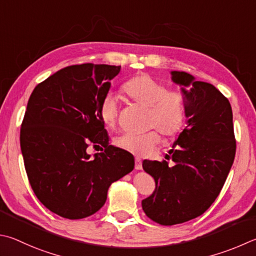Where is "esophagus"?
<instances>
[{
    "instance_id": "34e87169",
    "label": "esophagus",
    "mask_w": 256,
    "mask_h": 256,
    "mask_svg": "<svg viewBox=\"0 0 256 256\" xmlns=\"http://www.w3.org/2000/svg\"><path fill=\"white\" fill-rule=\"evenodd\" d=\"M136 170H141L142 169V161L138 158H136Z\"/></svg>"
}]
</instances>
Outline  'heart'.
I'll list each match as a JSON object with an SVG mask.
<instances>
[{
  "instance_id": "heart-1",
  "label": "heart",
  "mask_w": 256,
  "mask_h": 256,
  "mask_svg": "<svg viewBox=\"0 0 256 256\" xmlns=\"http://www.w3.org/2000/svg\"><path fill=\"white\" fill-rule=\"evenodd\" d=\"M130 98L148 108V124L156 128L162 136H176L184 124V105L180 92L168 90L164 82L154 80L146 74H140L125 82L123 87ZM100 118L108 128H114L118 120V98L112 92L106 95L100 103ZM160 142L159 133H124L115 138V144L125 151L136 156L151 153Z\"/></svg>"
}]
</instances>
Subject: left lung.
I'll return each mask as SVG.
<instances>
[{
  "label": "left lung",
  "mask_w": 256,
  "mask_h": 256,
  "mask_svg": "<svg viewBox=\"0 0 256 256\" xmlns=\"http://www.w3.org/2000/svg\"><path fill=\"white\" fill-rule=\"evenodd\" d=\"M181 87L184 128L166 154L172 164L143 160L142 166L156 181V189L142 200L148 218L176 225L202 215L218 197L234 162L236 142L228 100L209 82L184 72H170Z\"/></svg>",
  "instance_id": "1"
}]
</instances>
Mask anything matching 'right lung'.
Instances as JSON below:
<instances>
[{"label":"right lung","instance_id":"1","mask_svg":"<svg viewBox=\"0 0 256 256\" xmlns=\"http://www.w3.org/2000/svg\"><path fill=\"white\" fill-rule=\"evenodd\" d=\"M120 66L82 64L36 86L26 105L20 146L36 198L50 212L80 220L104 206L110 186L131 172L134 156L110 146L100 108ZM102 146L92 157L86 148Z\"/></svg>","mask_w":256,"mask_h":256}]
</instances>
